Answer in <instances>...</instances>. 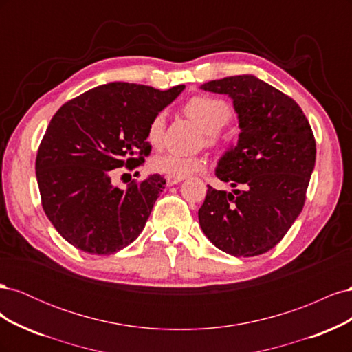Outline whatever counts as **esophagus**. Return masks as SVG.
Here are the masks:
<instances>
[{
  "mask_svg": "<svg viewBox=\"0 0 352 352\" xmlns=\"http://www.w3.org/2000/svg\"><path fill=\"white\" fill-rule=\"evenodd\" d=\"M166 179H167V185H168V186H173V185H176V184H180V182H182V180H184L185 177H175V176H167Z\"/></svg>",
  "mask_w": 352,
  "mask_h": 352,
  "instance_id": "esophagus-1",
  "label": "esophagus"
}]
</instances>
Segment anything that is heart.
Masks as SVG:
<instances>
[{"mask_svg":"<svg viewBox=\"0 0 352 352\" xmlns=\"http://www.w3.org/2000/svg\"><path fill=\"white\" fill-rule=\"evenodd\" d=\"M185 111L189 117L201 126L206 132V144L210 146H217L221 144L219 131L225 127L232 119V110L226 101H223L210 95H198L190 98ZM166 124V114L158 113L148 124L146 141L153 146H158L163 141ZM207 158L204 155H182L173 151H166L153 158L151 166L158 173L175 177H185L207 168Z\"/></svg>","mask_w":352,"mask_h":352,"instance_id":"1","label":"heart"}]
</instances>
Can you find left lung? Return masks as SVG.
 <instances>
[{
  "label": "left lung",
  "instance_id": "obj_1",
  "mask_svg": "<svg viewBox=\"0 0 352 352\" xmlns=\"http://www.w3.org/2000/svg\"><path fill=\"white\" fill-rule=\"evenodd\" d=\"M229 95L239 140L216 176L232 192L208 186L198 210L199 226L221 251L254 257L272 250L300 216L316 163V140L300 105L252 74L201 85Z\"/></svg>",
  "mask_w": 352,
  "mask_h": 352
}]
</instances>
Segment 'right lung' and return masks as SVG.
I'll return each instance as SVG.
<instances>
[{
	"instance_id": "1",
	"label": "right lung",
	"mask_w": 352,
	"mask_h": 352,
	"mask_svg": "<svg viewBox=\"0 0 352 352\" xmlns=\"http://www.w3.org/2000/svg\"><path fill=\"white\" fill-rule=\"evenodd\" d=\"M184 89L110 82L52 117L36 154V180L47 217L73 247L110 255L140 236L166 179L151 175L122 189L111 176L144 163L151 151L148 124Z\"/></svg>"
}]
</instances>
